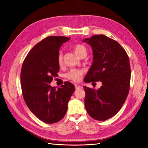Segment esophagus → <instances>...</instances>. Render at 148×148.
Returning a JSON list of instances; mask_svg holds the SVG:
<instances>
[{
  "mask_svg": "<svg viewBox=\"0 0 148 148\" xmlns=\"http://www.w3.org/2000/svg\"><path fill=\"white\" fill-rule=\"evenodd\" d=\"M75 87H76V89H77L82 88V87L81 86H79V85H78V84H75Z\"/></svg>",
  "mask_w": 148,
  "mask_h": 148,
  "instance_id": "34e87169",
  "label": "esophagus"
}]
</instances>
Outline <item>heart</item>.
Returning <instances> with one entry per match:
<instances>
[{
  "label": "heart",
  "instance_id": "1",
  "mask_svg": "<svg viewBox=\"0 0 148 148\" xmlns=\"http://www.w3.org/2000/svg\"><path fill=\"white\" fill-rule=\"evenodd\" d=\"M74 51L77 56L82 57L83 56H86L87 55V49L84 45L82 44H76L73 47ZM62 53H59L58 56V62L61 65L62 63ZM84 72L81 70L77 69H72L68 73L66 74V76L69 79L73 80L75 82H78L81 79L82 76H83Z\"/></svg>",
  "mask_w": 148,
  "mask_h": 148
}]
</instances>
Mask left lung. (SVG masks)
<instances>
[{"label":"left lung","instance_id":"obj_1","mask_svg":"<svg viewBox=\"0 0 148 148\" xmlns=\"http://www.w3.org/2000/svg\"><path fill=\"white\" fill-rule=\"evenodd\" d=\"M91 47L93 61L84 78L86 83L101 81L97 90L84 87L85 107L98 121L114 116L123 105L130 87L131 67L127 54L118 42L103 34L85 38Z\"/></svg>","mask_w":148,"mask_h":148}]
</instances>
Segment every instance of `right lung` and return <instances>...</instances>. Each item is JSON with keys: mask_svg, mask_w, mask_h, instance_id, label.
<instances>
[{"mask_svg": "<svg viewBox=\"0 0 148 148\" xmlns=\"http://www.w3.org/2000/svg\"><path fill=\"white\" fill-rule=\"evenodd\" d=\"M69 40L65 36L46 37L32 47L22 65L21 86L25 102L32 113L46 123L63 118L75 91L69 82L58 89L49 85L59 71L60 47Z\"/></svg>", "mask_w": 148, "mask_h": 148, "instance_id": "add662e5", "label": "right lung"}]
</instances>
